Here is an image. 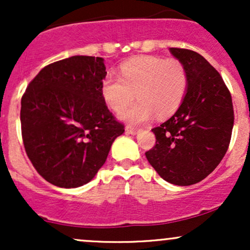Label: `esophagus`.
<instances>
[{"instance_id": "obj_1", "label": "esophagus", "mask_w": 250, "mask_h": 250, "mask_svg": "<svg viewBox=\"0 0 250 250\" xmlns=\"http://www.w3.org/2000/svg\"><path fill=\"white\" fill-rule=\"evenodd\" d=\"M125 130H127V133H129V134L135 135L137 131H139V129L133 127V125H127V127H125Z\"/></svg>"}]
</instances>
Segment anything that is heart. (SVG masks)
Instances as JSON below:
<instances>
[{"mask_svg":"<svg viewBox=\"0 0 250 250\" xmlns=\"http://www.w3.org/2000/svg\"><path fill=\"white\" fill-rule=\"evenodd\" d=\"M188 74L176 59L137 56L120 65V76L109 74L101 84L102 96L114 111H121L140 100L122 117L131 123L148 121L154 113L160 117L174 114L185 99Z\"/></svg>","mask_w":250,"mask_h":250,"instance_id":"b5f03b06","label":"heart"}]
</instances>
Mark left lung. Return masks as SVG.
<instances>
[{
	"mask_svg": "<svg viewBox=\"0 0 250 250\" xmlns=\"http://www.w3.org/2000/svg\"><path fill=\"white\" fill-rule=\"evenodd\" d=\"M170 53L187 69L188 89L176 113L151 129L156 142L146 157L163 180L190 186L206 179L228 150L233 101L219 71L205 57L183 48H170Z\"/></svg>",
	"mask_w": 250,
	"mask_h": 250,
	"instance_id": "8db88e82",
	"label": "left lung"
}]
</instances>
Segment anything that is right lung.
Segmentation results:
<instances>
[{
  "instance_id": "right-lung-1",
  "label": "right lung",
  "mask_w": 250,
  "mask_h": 250,
  "mask_svg": "<svg viewBox=\"0 0 250 250\" xmlns=\"http://www.w3.org/2000/svg\"><path fill=\"white\" fill-rule=\"evenodd\" d=\"M102 57L73 56L45 65L21 100L23 146L45 181L76 188L93 180L125 125L102 96Z\"/></svg>"
}]
</instances>
